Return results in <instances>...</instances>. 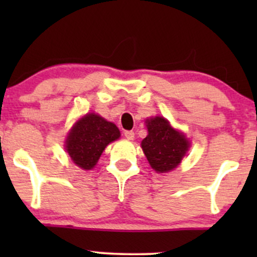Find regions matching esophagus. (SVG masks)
Here are the masks:
<instances>
[{
  "label": "esophagus",
  "instance_id": "34e87169",
  "mask_svg": "<svg viewBox=\"0 0 257 257\" xmlns=\"http://www.w3.org/2000/svg\"><path fill=\"white\" fill-rule=\"evenodd\" d=\"M124 137L128 139V140H133V139H134V137H135V134H134V132L126 131V132H124Z\"/></svg>",
  "mask_w": 257,
  "mask_h": 257
}]
</instances>
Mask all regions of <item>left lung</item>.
Segmentation results:
<instances>
[{
	"mask_svg": "<svg viewBox=\"0 0 257 257\" xmlns=\"http://www.w3.org/2000/svg\"><path fill=\"white\" fill-rule=\"evenodd\" d=\"M146 123L149 135L141 141V147L147 161L157 173L170 172L182 161L190 143L163 117H155Z\"/></svg>",
	"mask_w": 257,
	"mask_h": 257,
	"instance_id": "obj_1",
	"label": "left lung"
}]
</instances>
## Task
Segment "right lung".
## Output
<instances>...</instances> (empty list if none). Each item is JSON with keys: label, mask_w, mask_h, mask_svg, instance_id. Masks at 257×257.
<instances>
[{"label": "right lung", "mask_w": 257, "mask_h": 257, "mask_svg": "<svg viewBox=\"0 0 257 257\" xmlns=\"http://www.w3.org/2000/svg\"><path fill=\"white\" fill-rule=\"evenodd\" d=\"M119 137L120 133L113 123L95 113H88L70 132L66 139V151L73 163L89 170L99 161L105 147Z\"/></svg>", "instance_id": "add662e5"}]
</instances>
